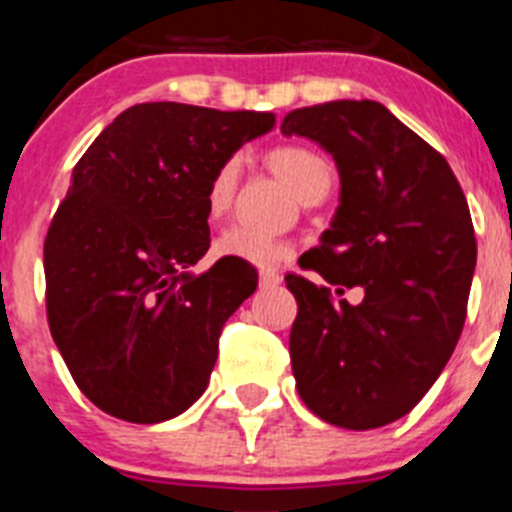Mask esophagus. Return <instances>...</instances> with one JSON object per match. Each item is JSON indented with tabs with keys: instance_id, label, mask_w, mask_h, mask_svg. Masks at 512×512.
<instances>
[{
	"instance_id": "esophagus-1",
	"label": "esophagus",
	"mask_w": 512,
	"mask_h": 512,
	"mask_svg": "<svg viewBox=\"0 0 512 512\" xmlns=\"http://www.w3.org/2000/svg\"><path fill=\"white\" fill-rule=\"evenodd\" d=\"M282 284V274L274 269H261V287H279Z\"/></svg>"
}]
</instances>
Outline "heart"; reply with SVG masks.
Listing matches in <instances>:
<instances>
[{"instance_id": "1", "label": "heart", "mask_w": 512, "mask_h": 512, "mask_svg": "<svg viewBox=\"0 0 512 512\" xmlns=\"http://www.w3.org/2000/svg\"><path fill=\"white\" fill-rule=\"evenodd\" d=\"M266 166L297 194V200H310L312 194L323 192L330 187L333 169L320 153L310 151L305 146H279L266 153ZM241 166L238 161L228 158L217 166L210 176L205 189V210L210 220L223 217L233 205V194L238 187ZM215 256L220 259L246 261L253 266H274L287 256V246L282 241H274L271 235L248 233L243 228L225 230L212 246Z\"/></svg>"}]
</instances>
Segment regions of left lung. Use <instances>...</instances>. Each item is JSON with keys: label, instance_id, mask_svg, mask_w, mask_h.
<instances>
[{"label": "left lung", "instance_id": "8db88e82", "mask_svg": "<svg viewBox=\"0 0 512 512\" xmlns=\"http://www.w3.org/2000/svg\"><path fill=\"white\" fill-rule=\"evenodd\" d=\"M282 133L315 140L341 176L336 215L302 266L336 295L364 292L348 305L287 274L297 392L325 423L379 428L423 400L461 336L477 264L467 197L446 158L372 99L292 110Z\"/></svg>", "mask_w": 512, "mask_h": 512}]
</instances>
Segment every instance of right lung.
<instances>
[{
  "mask_svg": "<svg viewBox=\"0 0 512 512\" xmlns=\"http://www.w3.org/2000/svg\"><path fill=\"white\" fill-rule=\"evenodd\" d=\"M271 112L135 104L97 135L45 235L51 336L79 390L128 423L182 415L207 390L225 320L253 295L246 261L210 248L205 189Z\"/></svg>",
  "mask_w": 512,
  "mask_h": 512,
  "instance_id": "add662e5",
  "label": "right lung"
}]
</instances>
